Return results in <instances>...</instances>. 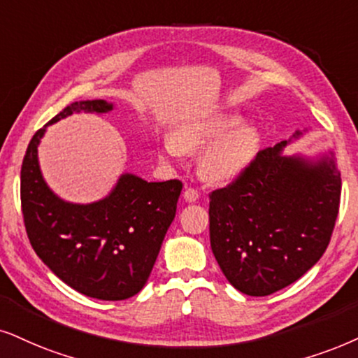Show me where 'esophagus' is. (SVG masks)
<instances>
[{
	"label": "esophagus",
	"mask_w": 358,
	"mask_h": 358,
	"mask_svg": "<svg viewBox=\"0 0 358 358\" xmlns=\"http://www.w3.org/2000/svg\"><path fill=\"white\" fill-rule=\"evenodd\" d=\"M183 198L185 200H187L188 203H193V201H196L198 198H200V193H198V189L196 188H187L183 192Z\"/></svg>",
	"instance_id": "1"
}]
</instances>
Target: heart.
<instances>
[{
    "label": "heart",
    "instance_id": "obj_1",
    "mask_svg": "<svg viewBox=\"0 0 358 358\" xmlns=\"http://www.w3.org/2000/svg\"><path fill=\"white\" fill-rule=\"evenodd\" d=\"M239 122L234 114L189 119L171 130L170 140L164 143L169 157H180L183 152H198L201 175L213 182H229L244 170L256 152V134L250 127L233 129ZM229 134H226L225 132Z\"/></svg>",
    "mask_w": 358,
    "mask_h": 358
}]
</instances>
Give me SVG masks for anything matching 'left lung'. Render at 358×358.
<instances>
[{"label": "left lung", "instance_id": "obj_1", "mask_svg": "<svg viewBox=\"0 0 358 358\" xmlns=\"http://www.w3.org/2000/svg\"><path fill=\"white\" fill-rule=\"evenodd\" d=\"M286 143L262 148L231 183L210 193L213 255L248 296L296 282L322 257L336 226L342 180L334 155L284 157Z\"/></svg>", "mask_w": 358, "mask_h": 358}]
</instances>
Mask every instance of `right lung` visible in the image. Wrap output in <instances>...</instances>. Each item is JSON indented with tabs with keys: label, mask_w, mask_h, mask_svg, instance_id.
Returning <instances> with one entry per match:
<instances>
[{
	"label": "right lung",
	"mask_w": 358,
	"mask_h": 358,
	"mask_svg": "<svg viewBox=\"0 0 358 358\" xmlns=\"http://www.w3.org/2000/svg\"><path fill=\"white\" fill-rule=\"evenodd\" d=\"M108 110L112 103L106 101L72 102L49 124L74 112ZM46 127L33 135L21 165V210L31 246L62 282L84 296L129 299L142 291L152 273L183 183H148L125 173L101 201H62L49 189L38 164Z\"/></svg>",
	"instance_id": "add662e5"
}]
</instances>
